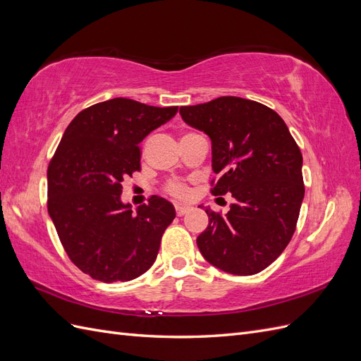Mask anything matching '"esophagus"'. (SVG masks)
<instances>
[{"label":"esophagus","mask_w":361,"mask_h":361,"mask_svg":"<svg viewBox=\"0 0 361 361\" xmlns=\"http://www.w3.org/2000/svg\"><path fill=\"white\" fill-rule=\"evenodd\" d=\"M174 209H176V215H178V216H182V215H185V214H187V212L190 211V207H188V206L176 204V206H174Z\"/></svg>","instance_id":"esophagus-1"}]
</instances>
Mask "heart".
<instances>
[{"mask_svg": "<svg viewBox=\"0 0 361 361\" xmlns=\"http://www.w3.org/2000/svg\"><path fill=\"white\" fill-rule=\"evenodd\" d=\"M164 192L178 200H187L191 195V190L187 182L179 179H171L166 185H164Z\"/></svg>", "mask_w": 361, "mask_h": 361, "instance_id": "1", "label": "heart"}]
</instances>
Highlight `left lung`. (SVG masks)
Segmentation results:
<instances>
[{
  "label": "left lung",
  "mask_w": 361,
  "mask_h": 361,
  "mask_svg": "<svg viewBox=\"0 0 361 361\" xmlns=\"http://www.w3.org/2000/svg\"><path fill=\"white\" fill-rule=\"evenodd\" d=\"M182 118L212 141V195L232 192L226 215L206 209L197 238L203 257L228 274L253 276L289 244L304 199L302 155L283 118L236 96L180 106ZM202 207V206H200Z\"/></svg>",
  "instance_id": "8db88e82"
}]
</instances>
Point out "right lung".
<instances>
[{
	"label": "right lung",
	"instance_id": "right-lung-1",
	"mask_svg": "<svg viewBox=\"0 0 361 361\" xmlns=\"http://www.w3.org/2000/svg\"><path fill=\"white\" fill-rule=\"evenodd\" d=\"M176 113L116 97L85 108L64 130L48 166V212L69 259L92 279L129 281L154 265L174 207L152 195L133 214L120 194L141 170V141Z\"/></svg>",
	"mask_w": 361,
	"mask_h": 361
}]
</instances>
